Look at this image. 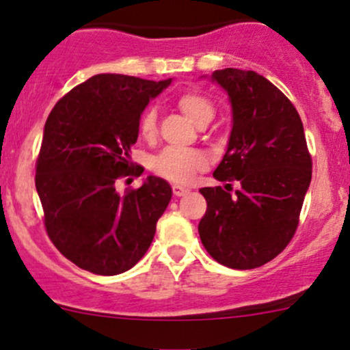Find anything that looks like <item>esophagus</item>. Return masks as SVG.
Returning a JSON list of instances; mask_svg holds the SVG:
<instances>
[{
  "instance_id": "esophagus-1",
  "label": "esophagus",
  "mask_w": 350,
  "mask_h": 350,
  "mask_svg": "<svg viewBox=\"0 0 350 350\" xmlns=\"http://www.w3.org/2000/svg\"><path fill=\"white\" fill-rule=\"evenodd\" d=\"M189 189L185 188V186H179V185L172 186V193H174V196H183V195H186Z\"/></svg>"
}]
</instances>
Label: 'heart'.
<instances>
[{"label":"heart","instance_id":"obj_1","mask_svg":"<svg viewBox=\"0 0 350 350\" xmlns=\"http://www.w3.org/2000/svg\"><path fill=\"white\" fill-rule=\"evenodd\" d=\"M178 107L200 129L206 126L215 116L213 101L200 91H185L183 94H179ZM139 130L144 139H152L155 135V132H157V113L154 108H147L142 113ZM203 167H206V159L198 150L167 149L154 162V171L161 178L171 183H179V185H186V183L191 181L196 172Z\"/></svg>","mask_w":350,"mask_h":350}]
</instances>
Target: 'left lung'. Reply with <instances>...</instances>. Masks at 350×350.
<instances>
[{
	"instance_id": "obj_1",
	"label": "left lung",
	"mask_w": 350,
	"mask_h": 350,
	"mask_svg": "<svg viewBox=\"0 0 350 350\" xmlns=\"http://www.w3.org/2000/svg\"><path fill=\"white\" fill-rule=\"evenodd\" d=\"M211 81L228 94L232 132L227 152L215 169L218 181L201 188L206 213L198 232L217 262L254 269L273 260L295 235L312 181V157L301 118L271 81L254 70L227 67Z\"/></svg>"
}]
</instances>
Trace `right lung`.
<instances>
[{"instance_id":"obj_1","label":"right lung","mask_w":350,"mask_h":350,"mask_svg":"<svg viewBox=\"0 0 350 350\" xmlns=\"http://www.w3.org/2000/svg\"><path fill=\"white\" fill-rule=\"evenodd\" d=\"M171 81L96 74L59 100L45 122L35 188L52 243L81 269L122 274L152 243L172 196L169 183L149 176L123 196L115 183L133 174L140 115Z\"/></svg>"}]
</instances>
